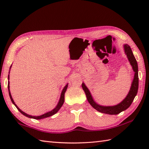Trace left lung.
Here are the masks:
<instances>
[{
    "instance_id": "1",
    "label": "left lung",
    "mask_w": 149,
    "mask_h": 149,
    "mask_svg": "<svg viewBox=\"0 0 149 149\" xmlns=\"http://www.w3.org/2000/svg\"><path fill=\"white\" fill-rule=\"evenodd\" d=\"M123 49H124L125 54L127 55L129 61L130 62V64L132 66V70H133L134 72V75L133 80H132V82L130 90H129L127 95L126 96V97L121 102L116 104L115 106H104L99 105V104L95 102L92 96H91L90 90H88V88L86 86L85 84L84 83H82V88H83L85 94H86L88 102L90 104V105L94 109H95L97 111L100 113L108 114V115H118L120 113L127 109L131 105L132 101L134 100V97L137 95L139 83L138 63L134 58L133 53L132 52L130 46L127 45V44H125V45H123Z\"/></svg>"
}]
</instances>
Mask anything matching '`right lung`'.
<instances>
[{
    "instance_id": "obj_1",
    "label": "right lung",
    "mask_w": 149,
    "mask_h": 149,
    "mask_svg": "<svg viewBox=\"0 0 149 149\" xmlns=\"http://www.w3.org/2000/svg\"><path fill=\"white\" fill-rule=\"evenodd\" d=\"M11 66H10V68H11ZM8 80H9V75H8ZM68 84H67L66 85V86L64 87V88H63V90H62V92L61 93V96H60V99H59V102L58 103V104H57V106H56V107L54 109H53L52 110L50 111H49L47 112L45 114H43V115H40V116H31V115H28V114L26 113L24 111H22L19 108V107L16 105V104L15 103L13 99V98L11 97V93H10V90H9V81H8V91H9V97H10L11 99V102H13V104H14V105L15 106V107H17V108L18 109V110L20 111L22 115H24V116H26L27 117H28V118H34V119H36V120H40V119H43V118H47V117H49V116H51L54 115H55V114L59 110V109L61 108V106H63V103H64V101H65V91H66V89H67L68 88Z\"/></svg>"
}]
</instances>
